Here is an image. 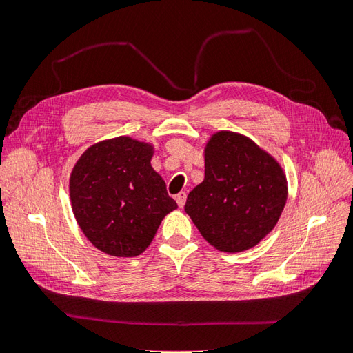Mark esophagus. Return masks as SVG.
Masks as SVG:
<instances>
[{"label": "esophagus", "instance_id": "1", "mask_svg": "<svg viewBox=\"0 0 353 353\" xmlns=\"http://www.w3.org/2000/svg\"><path fill=\"white\" fill-rule=\"evenodd\" d=\"M176 201H177V205H179V208H183L185 206V201H186V192H179L177 196H176Z\"/></svg>", "mask_w": 353, "mask_h": 353}]
</instances>
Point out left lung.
Returning a JSON list of instances; mask_svg holds the SVG:
<instances>
[{"label":"left lung","instance_id":"left-lung-1","mask_svg":"<svg viewBox=\"0 0 353 353\" xmlns=\"http://www.w3.org/2000/svg\"><path fill=\"white\" fill-rule=\"evenodd\" d=\"M287 196V176L272 154L245 134L220 130L206 142L205 179L185 211L216 250L238 253L273 230Z\"/></svg>","mask_w":353,"mask_h":353}]
</instances>
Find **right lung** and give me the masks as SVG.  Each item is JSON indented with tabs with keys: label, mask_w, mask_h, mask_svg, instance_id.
Returning <instances> with one entry per match:
<instances>
[{
	"label": "right lung",
	"mask_w": 353,
	"mask_h": 353,
	"mask_svg": "<svg viewBox=\"0 0 353 353\" xmlns=\"http://www.w3.org/2000/svg\"><path fill=\"white\" fill-rule=\"evenodd\" d=\"M154 147L130 137L95 142L70 176V199L79 228L97 249L133 258L153 241L165 215L177 209L159 172Z\"/></svg>",
	"instance_id": "obj_1"
}]
</instances>
